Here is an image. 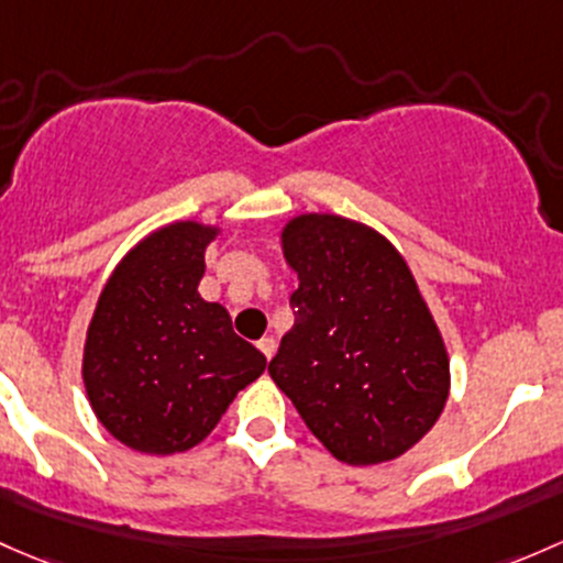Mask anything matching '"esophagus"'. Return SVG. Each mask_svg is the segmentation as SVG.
<instances>
[{
    "instance_id": "obj_1",
    "label": "esophagus",
    "mask_w": 563,
    "mask_h": 563,
    "mask_svg": "<svg viewBox=\"0 0 563 563\" xmlns=\"http://www.w3.org/2000/svg\"><path fill=\"white\" fill-rule=\"evenodd\" d=\"M275 347L277 345H275V340H272V336H262V340H258V351H262L266 358L275 356Z\"/></svg>"
}]
</instances>
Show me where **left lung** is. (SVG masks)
Returning a JSON list of instances; mask_svg holds the SVG:
<instances>
[{
  "label": "left lung",
  "mask_w": 563,
  "mask_h": 563,
  "mask_svg": "<svg viewBox=\"0 0 563 563\" xmlns=\"http://www.w3.org/2000/svg\"><path fill=\"white\" fill-rule=\"evenodd\" d=\"M280 245L299 288L272 380L336 461L399 459L451 394L445 340L405 256L377 229L334 212L294 216Z\"/></svg>",
  "instance_id": "8db88e82"
}]
</instances>
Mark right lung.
Returning <instances> with one entry per match:
<instances>
[{"mask_svg": "<svg viewBox=\"0 0 563 563\" xmlns=\"http://www.w3.org/2000/svg\"><path fill=\"white\" fill-rule=\"evenodd\" d=\"M221 227L173 221L145 234L99 294L82 345V386L99 423L137 453L199 445L264 372L227 307L199 294Z\"/></svg>", "mask_w": 563, "mask_h": 563, "instance_id": "right-lung-1", "label": "right lung"}]
</instances>
